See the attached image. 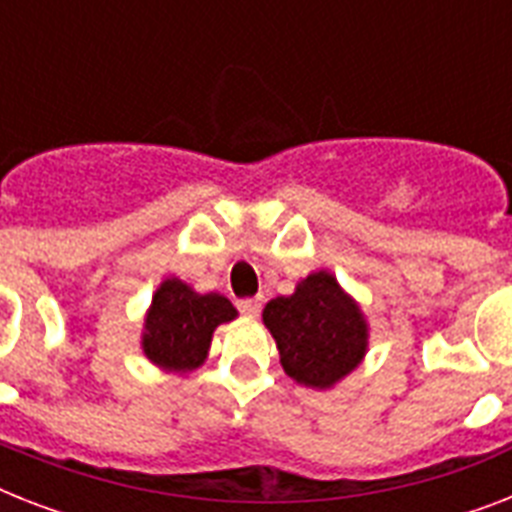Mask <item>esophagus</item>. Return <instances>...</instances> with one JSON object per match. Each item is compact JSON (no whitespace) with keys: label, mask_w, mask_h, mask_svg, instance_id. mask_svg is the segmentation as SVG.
Masks as SVG:
<instances>
[{"label":"esophagus","mask_w":512,"mask_h":512,"mask_svg":"<svg viewBox=\"0 0 512 512\" xmlns=\"http://www.w3.org/2000/svg\"><path fill=\"white\" fill-rule=\"evenodd\" d=\"M239 311L244 313V316H257V313H260V300H255V297L239 300Z\"/></svg>","instance_id":"obj_1"}]
</instances>
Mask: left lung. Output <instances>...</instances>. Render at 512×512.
Segmentation results:
<instances>
[{
    "label": "left lung",
    "mask_w": 512,
    "mask_h": 512,
    "mask_svg": "<svg viewBox=\"0 0 512 512\" xmlns=\"http://www.w3.org/2000/svg\"><path fill=\"white\" fill-rule=\"evenodd\" d=\"M284 372L305 388H332L348 377L369 345V327L358 303L329 271H316L297 284L295 295L265 305Z\"/></svg>",
    "instance_id": "1"
}]
</instances>
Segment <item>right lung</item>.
Here are the masks:
<instances>
[{
    "instance_id": "right-lung-1",
    "label": "right lung",
    "mask_w": 512,
    "mask_h": 512,
    "mask_svg": "<svg viewBox=\"0 0 512 512\" xmlns=\"http://www.w3.org/2000/svg\"><path fill=\"white\" fill-rule=\"evenodd\" d=\"M239 316L217 292L199 295L185 281L164 279L154 292L143 324V353L167 372H191L204 364L212 332Z\"/></svg>"
}]
</instances>
